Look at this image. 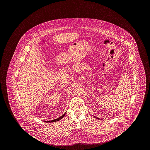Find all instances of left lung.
<instances>
[{
  "instance_id": "8db88e82",
  "label": "left lung",
  "mask_w": 150,
  "mask_h": 150,
  "mask_svg": "<svg viewBox=\"0 0 150 150\" xmlns=\"http://www.w3.org/2000/svg\"><path fill=\"white\" fill-rule=\"evenodd\" d=\"M95 117V118H97V119H100V118H97V117Z\"/></svg>"
}]
</instances>
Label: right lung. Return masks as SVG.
I'll return each instance as SVG.
<instances>
[{
  "instance_id": "add662e5",
  "label": "right lung",
  "mask_w": 150,
  "mask_h": 150,
  "mask_svg": "<svg viewBox=\"0 0 150 150\" xmlns=\"http://www.w3.org/2000/svg\"><path fill=\"white\" fill-rule=\"evenodd\" d=\"M67 113V112H65V113H64V115H61L60 117L59 118H57L56 119H54V120H53L51 121H44L45 122H56V121H58L60 120H61L62 118L64 117L65 115V114Z\"/></svg>"
}]
</instances>
